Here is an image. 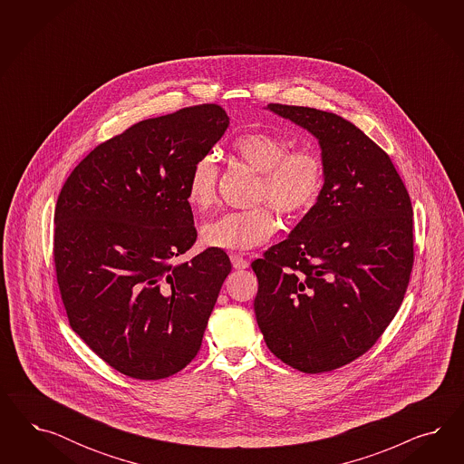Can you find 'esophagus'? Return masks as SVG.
Wrapping results in <instances>:
<instances>
[{
    "mask_svg": "<svg viewBox=\"0 0 464 464\" xmlns=\"http://www.w3.org/2000/svg\"><path fill=\"white\" fill-rule=\"evenodd\" d=\"M231 264H233V267L238 268V270H243V268H248L250 266V262L243 256V255H238V253H233L231 256Z\"/></svg>",
    "mask_w": 464,
    "mask_h": 464,
    "instance_id": "esophagus-1",
    "label": "esophagus"
}]
</instances>
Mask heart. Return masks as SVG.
<instances>
[{
    "label": "heart",
    "instance_id": "b5f03b06",
    "mask_svg": "<svg viewBox=\"0 0 464 464\" xmlns=\"http://www.w3.org/2000/svg\"><path fill=\"white\" fill-rule=\"evenodd\" d=\"M231 153L258 173L255 200L268 202L285 216L308 211L324 190V165L313 150H293L289 142L267 130H250L231 142ZM218 163L212 155L200 156L187 177L185 198L197 211L214 202ZM277 218L267 204L246 211L225 212L206 221L200 229L204 245L219 250H252L277 231Z\"/></svg>",
    "mask_w": 464,
    "mask_h": 464
}]
</instances>
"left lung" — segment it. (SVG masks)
<instances>
[{
  "instance_id": "obj_1",
  "label": "left lung",
  "mask_w": 464,
  "mask_h": 464,
  "mask_svg": "<svg viewBox=\"0 0 464 464\" xmlns=\"http://www.w3.org/2000/svg\"><path fill=\"white\" fill-rule=\"evenodd\" d=\"M267 111L318 140L324 183L287 239L253 262V308L277 359L326 372L369 351L400 309L413 266L411 202L390 156L343 117Z\"/></svg>"
}]
</instances>
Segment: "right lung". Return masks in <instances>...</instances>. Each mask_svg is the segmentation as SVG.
Returning a JSON list of instances; mask_svg holds the SVG:
<instances>
[{
  "label": "right lung",
  "instance_id": "1",
  "mask_svg": "<svg viewBox=\"0 0 464 464\" xmlns=\"http://www.w3.org/2000/svg\"><path fill=\"white\" fill-rule=\"evenodd\" d=\"M229 117L204 103L146 119L71 171L54 212L57 284L71 328L115 371L163 380L197 355L231 262L196 243L187 177Z\"/></svg>",
  "mask_w": 464,
  "mask_h": 464
}]
</instances>
